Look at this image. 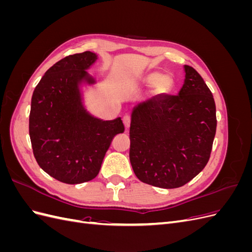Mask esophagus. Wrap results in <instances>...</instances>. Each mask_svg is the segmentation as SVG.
Returning a JSON list of instances; mask_svg holds the SVG:
<instances>
[{
    "mask_svg": "<svg viewBox=\"0 0 252 252\" xmlns=\"http://www.w3.org/2000/svg\"><path fill=\"white\" fill-rule=\"evenodd\" d=\"M123 123H124V126L126 129H128L129 127H130V123H131V119L129 116H125L123 118Z\"/></svg>",
    "mask_w": 252,
    "mask_h": 252,
    "instance_id": "1",
    "label": "esophagus"
}]
</instances>
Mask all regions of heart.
I'll list each match as a JSON object with an SVG mask.
<instances>
[{
    "mask_svg": "<svg viewBox=\"0 0 252 252\" xmlns=\"http://www.w3.org/2000/svg\"><path fill=\"white\" fill-rule=\"evenodd\" d=\"M140 82L144 86H155L157 94H166L172 88L173 80L169 74H162L158 71L149 72L143 75Z\"/></svg>",
    "mask_w": 252,
    "mask_h": 252,
    "instance_id": "b5f03b06",
    "label": "heart"
}]
</instances>
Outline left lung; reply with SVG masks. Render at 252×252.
<instances>
[{
  "instance_id": "obj_1",
  "label": "left lung",
  "mask_w": 252,
  "mask_h": 252,
  "mask_svg": "<svg viewBox=\"0 0 252 252\" xmlns=\"http://www.w3.org/2000/svg\"><path fill=\"white\" fill-rule=\"evenodd\" d=\"M178 95H158L131 112L129 158L141 182L178 188L208 163L216 135V103L203 78L184 65Z\"/></svg>"
}]
</instances>
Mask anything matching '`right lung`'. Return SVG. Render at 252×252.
<instances>
[{"instance_id": "add662e5", "label": "right lung", "mask_w": 252, "mask_h": 252, "mask_svg": "<svg viewBox=\"0 0 252 252\" xmlns=\"http://www.w3.org/2000/svg\"><path fill=\"white\" fill-rule=\"evenodd\" d=\"M97 56L91 51L62 59L45 72L32 97L29 135L41 168L66 184L94 179L112 139L123 133L121 118L103 121L87 111L82 86L94 85L87 72Z\"/></svg>"}]
</instances>
